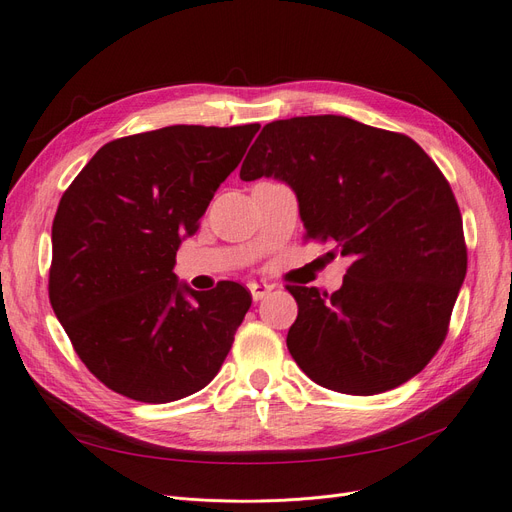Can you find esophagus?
I'll use <instances>...</instances> for the list:
<instances>
[{
  "label": "esophagus",
  "mask_w": 512,
  "mask_h": 512,
  "mask_svg": "<svg viewBox=\"0 0 512 512\" xmlns=\"http://www.w3.org/2000/svg\"><path fill=\"white\" fill-rule=\"evenodd\" d=\"M247 288H250V292H252V299H254V301L265 299L267 294L273 290V286H271V284H258V282H250V284H247Z\"/></svg>",
  "instance_id": "obj_1"
}]
</instances>
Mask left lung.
<instances>
[{
    "label": "left lung",
    "mask_w": 512,
    "mask_h": 512,
    "mask_svg": "<svg viewBox=\"0 0 512 512\" xmlns=\"http://www.w3.org/2000/svg\"><path fill=\"white\" fill-rule=\"evenodd\" d=\"M239 177L290 185L307 239L352 258L333 294L288 286L297 365L346 395L414 378L444 342L468 269L457 200L427 153L342 115L292 117L262 128Z\"/></svg>",
    "instance_id": "8db88e82"
}]
</instances>
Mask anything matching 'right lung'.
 <instances>
[{
  "instance_id": "add662e5",
  "label": "right lung",
  "mask_w": 512,
  "mask_h": 512,
  "mask_svg": "<svg viewBox=\"0 0 512 512\" xmlns=\"http://www.w3.org/2000/svg\"><path fill=\"white\" fill-rule=\"evenodd\" d=\"M258 128L117 138L61 196L49 299L79 359L111 391L168 404L220 371L252 294L237 282L192 290L173 273L175 256Z\"/></svg>"
}]
</instances>
